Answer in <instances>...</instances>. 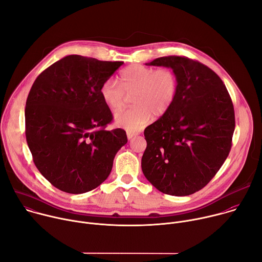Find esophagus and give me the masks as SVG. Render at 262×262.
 <instances>
[{
	"label": "esophagus",
	"mask_w": 262,
	"mask_h": 262,
	"mask_svg": "<svg viewBox=\"0 0 262 262\" xmlns=\"http://www.w3.org/2000/svg\"><path fill=\"white\" fill-rule=\"evenodd\" d=\"M126 136H127V139H128V140H132V139H133V138H134V137H135V136H136V135H135V134H134V133H130V132H127V133H126Z\"/></svg>",
	"instance_id": "esophagus-1"
}]
</instances>
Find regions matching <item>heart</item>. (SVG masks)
Listing matches in <instances>:
<instances>
[{
	"instance_id": "heart-1",
	"label": "heart",
	"mask_w": 262,
	"mask_h": 262,
	"mask_svg": "<svg viewBox=\"0 0 262 262\" xmlns=\"http://www.w3.org/2000/svg\"><path fill=\"white\" fill-rule=\"evenodd\" d=\"M178 90L176 73L168 67L154 68L132 65L120 72L118 83L107 80L100 86L99 93L111 110H118L132 96L135 104L114 115L115 123L129 132H138L150 122L152 113L162 116L174 102Z\"/></svg>"
}]
</instances>
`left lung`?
I'll return each mask as SVG.
<instances>
[{
	"label": "left lung",
	"mask_w": 262,
	"mask_h": 262,
	"mask_svg": "<svg viewBox=\"0 0 262 262\" xmlns=\"http://www.w3.org/2000/svg\"><path fill=\"white\" fill-rule=\"evenodd\" d=\"M147 65L172 68L178 90L170 108L144 130L142 171L164 194L192 195L213 178L230 152L235 127L231 97L217 74L198 61L168 56Z\"/></svg>",
	"instance_id": "left-lung-1"
}]
</instances>
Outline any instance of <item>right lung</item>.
<instances>
[{"mask_svg": "<svg viewBox=\"0 0 262 262\" xmlns=\"http://www.w3.org/2000/svg\"><path fill=\"white\" fill-rule=\"evenodd\" d=\"M123 62L66 56L35 80L26 102V139L36 168L55 188L83 194L102 183L125 130L105 127L113 116L99 89Z\"/></svg>", "mask_w": 262, "mask_h": 262, "instance_id": "add662e5", "label": "right lung"}]
</instances>
